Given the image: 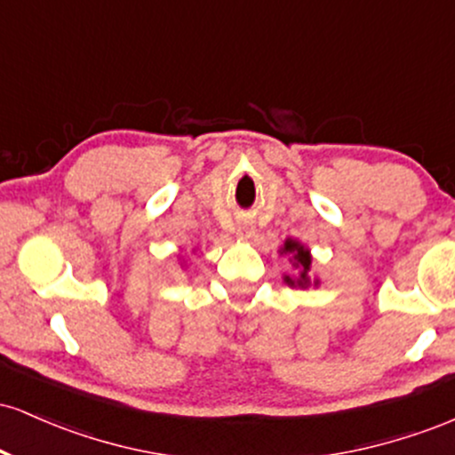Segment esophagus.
I'll return each mask as SVG.
<instances>
[{
  "mask_svg": "<svg viewBox=\"0 0 455 455\" xmlns=\"http://www.w3.org/2000/svg\"><path fill=\"white\" fill-rule=\"evenodd\" d=\"M254 235V227H252V222H248V220H242V222H237V237L239 239H250Z\"/></svg>",
  "mask_w": 455,
  "mask_h": 455,
  "instance_id": "34e87169",
  "label": "esophagus"
}]
</instances>
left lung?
Returning a JSON list of instances; mask_svg holds the SVG:
<instances>
[{
    "label": "left lung",
    "mask_w": 455,
    "mask_h": 455,
    "mask_svg": "<svg viewBox=\"0 0 455 455\" xmlns=\"http://www.w3.org/2000/svg\"><path fill=\"white\" fill-rule=\"evenodd\" d=\"M278 252L286 254L291 260V265H293L297 271V274L282 275V280H284L291 289H307V286L321 284V280L312 275V254H310V248H307V245L289 237L284 243H282V248L278 250Z\"/></svg>",
    "instance_id": "8db88e82"
}]
</instances>
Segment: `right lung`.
<instances>
[{
	"label": "right lung",
	"mask_w": 455,
	"mask_h": 455,
	"mask_svg": "<svg viewBox=\"0 0 455 455\" xmlns=\"http://www.w3.org/2000/svg\"><path fill=\"white\" fill-rule=\"evenodd\" d=\"M192 252H195V250H192ZM177 259H180V260H181V267H184V263H186V260H184V257H177Z\"/></svg>",
	"instance_id": "1"
}]
</instances>
